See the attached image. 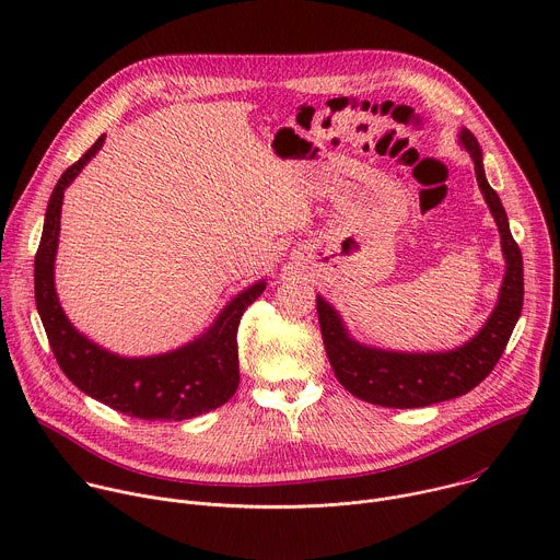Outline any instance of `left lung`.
<instances>
[{
    "label": "left lung",
    "mask_w": 560,
    "mask_h": 560,
    "mask_svg": "<svg viewBox=\"0 0 560 560\" xmlns=\"http://www.w3.org/2000/svg\"><path fill=\"white\" fill-rule=\"evenodd\" d=\"M458 143L469 152L478 188L497 221L505 275L499 301L486 326L469 341L443 352H396L357 341L341 314L322 294H316L318 326L339 383L361 401L383 408H425L463 396L481 383L499 363L523 307V257L510 232L505 208L488 184L483 152L476 137L458 130Z\"/></svg>",
    "instance_id": "1"
}]
</instances>
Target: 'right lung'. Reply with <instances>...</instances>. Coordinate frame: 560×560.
Instances as JSON below:
<instances>
[{
  "label": "right lung",
  "instance_id": "add662e5",
  "mask_svg": "<svg viewBox=\"0 0 560 560\" xmlns=\"http://www.w3.org/2000/svg\"><path fill=\"white\" fill-rule=\"evenodd\" d=\"M104 139L106 135H102L86 154L59 177L50 195L39 250L35 255L37 312L59 368L95 401L143 421L195 419L223 406L236 392L238 322H242L246 307L266 290V279L234 294L203 335L164 354L121 357L79 332L61 310L55 290L59 219L63 190L100 152Z\"/></svg>",
  "mask_w": 560,
  "mask_h": 560
}]
</instances>
